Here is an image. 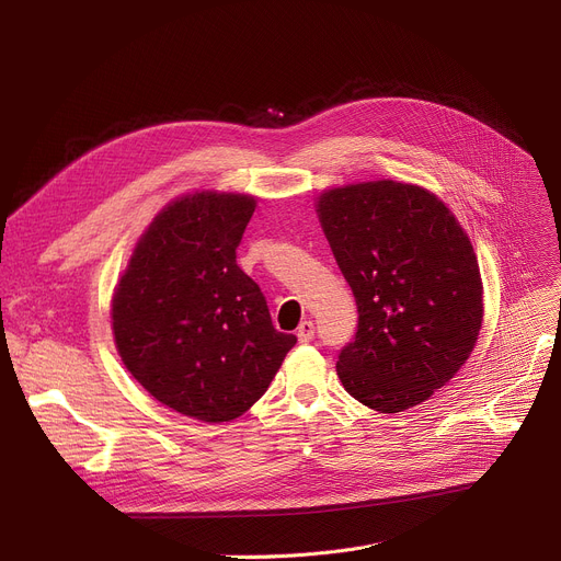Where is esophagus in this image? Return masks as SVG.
I'll list each match as a JSON object with an SVG mask.
<instances>
[{
  "mask_svg": "<svg viewBox=\"0 0 561 561\" xmlns=\"http://www.w3.org/2000/svg\"><path fill=\"white\" fill-rule=\"evenodd\" d=\"M316 336V328H313V320H302L300 328H298V341L300 343H309Z\"/></svg>",
  "mask_w": 561,
  "mask_h": 561,
  "instance_id": "34e87169",
  "label": "esophagus"
}]
</instances>
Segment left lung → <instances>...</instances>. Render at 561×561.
<instances>
[{"instance_id": "left-lung-1", "label": "left lung", "mask_w": 561, "mask_h": 561, "mask_svg": "<svg viewBox=\"0 0 561 561\" xmlns=\"http://www.w3.org/2000/svg\"><path fill=\"white\" fill-rule=\"evenodd\" d=\"M318 216L359 311L336 362L345 391L381 414L425 402L482 330L468 236L434 193L389 180L322 193Z\"/></svg>"}]
</instances>
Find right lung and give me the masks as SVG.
Instances as JSON below:
<instances>
[{"label": "right lung", "mask_w": 561, "mask_h": 561, "mask_svg": "<svg viewBox=\"0 0 561 561\" xmlns=\"http://www.w3.org/2000/svg\"><path fill=\"white\" fill-rule=\"evenodd\" d=\"M254 204L231 193L172 202L113 296V336L127 370L161 404L204 423L248 411L298 341L275 330L259 284L236 265Z\"/></svg>", "instance_id": "add662e5"}]
</instances>
